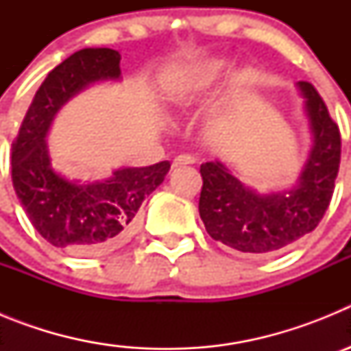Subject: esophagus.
Wrapping results in <instances>:
<instances>
[{
  "mask_svg": "<svg viewBox=\"0 0 351 351\" xmlns=\"http://www.w3.org/2000/svg\"><path fill=\"white\" fill-rule=\"evenodd\" d=\"M195 163V158L190 156V154H181L173 160L172 167L173 169H179V167H184V165H193Z\"/></svg>",
  "mask_w": 351,
  "mask_h": 351,
  "instance_id": "obj_1",
  "label": "esophagus"
}]
</instances>
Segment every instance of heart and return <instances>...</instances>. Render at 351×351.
I'll return each instance as SVG.
<instances>
[{
    "label": "heart",
    "instance_id": "1",
    "mask_svg": "<svg viewBox=\"0 0 351 351\" xmlns=\"http://www.w3.org/2000/svg\"><path fill=\"white\" fill-rule=\"evenodd\" d=\"M225 61L218 60L186 68L165 84L163 96L173 107H190L214 88V84L225 73Z\"/></svg>",
    "mask_w": 351,
    "mask_h": 351
}]
</instances>
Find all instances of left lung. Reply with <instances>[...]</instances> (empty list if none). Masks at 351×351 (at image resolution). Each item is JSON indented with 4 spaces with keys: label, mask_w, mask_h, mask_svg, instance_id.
<instances>
[{
    "label": "left lung",
    "mask_w": 351,
    "mask_h": 351,
    "mask_svg": "<svg viewBox=\"0 0 351 351\" xmlns=\"http://www.w3.org/2000/svg\"><path fill=\"white\" fill-rule=\"evenodd\" d=\"M311 149L290 188L260 193L237 179L221 160L200 165L204 186L198 210L214 241L243 253H276L313 232L334 193L341 160V135L318 91L297 82Z\"/></svg>",
    "instance_id": "obj_1"
}]
</instances>
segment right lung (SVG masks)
Listing matches in <instances>:
<instances>
[{"mask_svg": "<svg viewBox=\"0 0 351 351\" xmlns=\"http://www.w3.org/2000/svg\"><path fill=\"white\" fill-rule=\"evenodd\" d=\"M121 54L88 47L47 75L27 108L12 145V182L31 225L70 255L112 251L132 237L145 197L163 182L170 161L119 167L105 179H70L52 167L49 132L61 108L95 84L119 82Z\"/></svg>", "mask_w": 351, "mask_h": 351, "instance_id": "obj_1", "label": "right lung"}]
</instances>
